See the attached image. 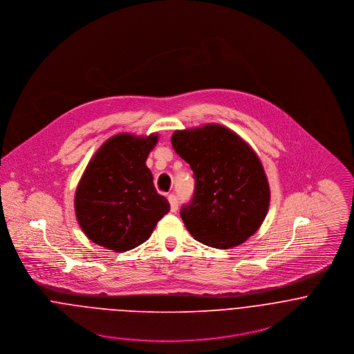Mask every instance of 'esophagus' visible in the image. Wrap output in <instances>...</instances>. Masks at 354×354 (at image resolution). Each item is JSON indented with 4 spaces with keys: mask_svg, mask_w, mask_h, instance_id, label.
Instances as JSON below:
<instances>
[{
    "mask_svg": "<svg viewBox=\"0 0 354 354\" xmlns=\"http://www.w3.org/2000/svg\"><path fill=\"white\" fill-rule=\"evenodd\" d=\"M167 199H169V203H170L171 212H176L177 208H178V199H177V196L176 195H169Z\"/></svg>",
    "mask_w": 354,
    "mask_h": 354,
    "instance_id": "esophagus-1",
    "label": "esophagus"
}]
</instances>
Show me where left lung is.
<instances>
[{
  "label": "left lung",
  "instance_id": "1",
  "mask_svg": "<svg viewBox=\"0 0 354 354\" xmlns=\"http://www.w3.org/2000/svg\"><path fill=\"white\" fill-rule=\"evenodd\" d=\"M171 146L195 177L194 196L180 211L194 239L219 250L248 240L270 205L259 156L239 135L218 124L176 131Z\"/></svg>",
  "mask_w": 354,
  "mask_h": 354
}]
</instances>
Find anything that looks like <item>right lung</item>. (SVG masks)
I'll return each mask as SVG.
<instances>
[{
    "label": "right lung",
    "mask_w": 354,
    "mask_h": 354,
    "mask_svg": "<svg viewBox=\"0 0 354 354\" xmlns=\"http://www.w3.org/2000/svg\"><path fill=\"white\" fill-rule=\"evenodd\" d=\"M158 135L120 133L90 160L75 195V211L84 234L114 252L147 241L170 204L152 183L147 156Z\"/></svg>",
    "instance_id": "right-lung-1"
}]
</instances>
